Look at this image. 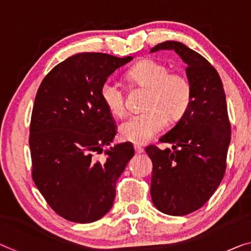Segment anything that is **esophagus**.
<instances>
[{
  "label": "esophagus",
  "mask_w": 251,
  "mask_h": 251,
  "mask_svg": "<svg viewBox=\"0 0 251 251\" xmlns=\"http://www.w3.org/2000/svg\"><path fill=\"white\" fill-rule=\"evenodd\" d=\"M134 150H135L136 154H141V153H143V151H144L143 148L140 147V145H137V144L134 145Z\"/></svg>",
  "instance_id": "34e87169"
}]
</instances>
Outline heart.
<instances>
[{
  "mask_svg": "<svg viewBox=\"0 0 251 251\" xmlns=\"http://www.w3.org/2000/svg\"><path fill=\"white\" fill-rule=\"evenodd\" d=\"M126 76L137 87L149 90L145 113L133 116L119 127L123 141L145 144L167 126L168 117L179 119L188 111L193 100V85L185 74L170 72L169 67L153 59H143L130 67ZM100 98L115 117L126 114L125 95L111 80L100 87Z\"/></svg>",
  "mask_w": 251,
  "mask_h": 251,
  "instance_id": "heart-1",
  "label": "heart"
}]
</instances>
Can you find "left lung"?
<instances>
[{
  "label": "left lung",
  "mask_w": 251,
  "mask_h": 251,
  "mask_svg": "<svg viewBox=\"0 0 251 251\" xmlns=\"http://www.w3.org/2000/svg\"><path fill=\"white\" fill-rule=\"evenodd\" d=\"M173 50L187 64L193 100L187 113L159 138L171 149H145L152 160L151 193L154 206L181 216L201 208L221 184L226 169L231 125L223 84L206 58L178 42L155 45L151 51Z\"/></svg>",
  "instance_id": "left-lung-1"
}]
</instances>
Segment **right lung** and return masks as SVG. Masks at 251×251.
Wrapping results in <instances>:
<instances>
[{
    "label": "right lung",
    "mask_w": 251,
    "mask_h": 251,
    "mask_svg": "<svg viewBox=\"0 0 251 251\" xmlns=\"http://www.w3.org/2000/svg\"><path fill=\"white\" fill-rule=\"evenodd\" d=\"M132 57L80 53L56 65L40 84L30 122L32 180L59 216L76 223L101 219L114 204L116 182L134 155L115 145L117 126L100 87Z\"/></svg>",
    "instance_id": "obj_1"
}]
</instances>
